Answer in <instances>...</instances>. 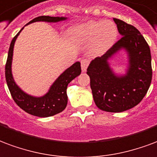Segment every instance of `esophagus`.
<instances>
[{"instance_id":"1","label":"esophagus","mask_w":157,"mask_h":157,"mask_svg":"<svg viewBox=\"0 0 157 157\" xmlns=\"http://www.w3.org/2000/svg\"><path fill=\"white\" fill-rule=\"evenodd\" d=\"M81 66H82V72H86L88 66H89V60H87V59H83V60H82V61H81Z\"/></svg>"}]
</instances>
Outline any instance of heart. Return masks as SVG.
I'll return each mask as SVG.
<instances>
[{
  "label": "heart",
  "mask_w": 157,
  "mask_h": 157,
  "mask_svg": "<svg viewBox=\"0 0 157 157\" xmlns=\"http://www.w3.org/2000/svg\"><path fill=\"white\" fill-rule=\"evenodd\" d=\"M73 38L78 42L93 40L91 52L101 55L113 46L118 35L116 25L110 21H90L72 31Z\"/></svg>",
  "instance_id": "b5f03b06"
}]
</instances>
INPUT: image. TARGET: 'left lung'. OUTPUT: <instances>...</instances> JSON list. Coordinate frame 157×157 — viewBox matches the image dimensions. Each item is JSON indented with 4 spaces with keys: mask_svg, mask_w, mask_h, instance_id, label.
Listing matches in <instances>:
<instances>
[{
    "mask_svg": "<svg viewBox=\"0 0 157 157\" xmlns=\"http://www.w3.org/2000/svg\"><path fill=\"white\" fill-rule=\"evenodd\" d=\"M121 38L87 68L94 101L107 112H122L138 105L149 89L152 77L151 56L148 44L137 29L113 18ZM124 49L128 56L126 74H116L109 61Z\"/></svg>",
    "mask_w": 157,
    "mask_h": 157,
    "instance_id": "obj_1",
    "label": "left lung"
}]
</instances>
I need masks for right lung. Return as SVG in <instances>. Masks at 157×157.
<instances>
[{
    "label": "right lung",
    "mask_w": 157,
    "mask_h": 157,
    "mask_svg": "<svg viewBox=\"0 0 157 157\" xmlns=\"http://www.w3.org/2000/svg\"><path fill=\"white\" fill-rule=\"evenodd\" d=\"M67 17H49V16H41L36 17L31 21L25 25L31 24L36 21H45V22H59L67 20ZM24 28V27H23ZM18 32L17 36L14 37L10 42V48L8 52V56L6 64V80L7 83L8 88L10 90V95L13 98L14 101L22 109L23 111L29 114L33 115L38 117H52L54 115L60 113L65 110L67 105V89L70 82L78 76L81 72V63L76 61L72 66L67 68L64 72L58 76V78L53 82L48 92L42 96H33L25 93L24 90L17 86L15 82L11 71V64L13 57L14 45L16 42L17 36H19L21 31Z\"/></svg>",
    "instance_id": "add662e5"
}]
</instances>
